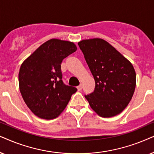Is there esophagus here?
<instances>
[{
  "label": "esophagus",
  "mask_w": 154,
  "mask_h": 154,
  "mask_svg": "<svg viewBox=\"0 0 154 154\" xmlns=\"http://www.w3.org/2000/svg\"><path fill=\"white\" fill-rule=\"evenodd\" d=\"M77 88V90H78V91H81V90L82 89V86L80 85H79Z\"/></svg>",
  "instance_id": "34e87169"
}]
</instances>
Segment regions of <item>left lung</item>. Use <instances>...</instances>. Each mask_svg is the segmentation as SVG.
Masks as SVG:
<instances>
[{"instance_id": "obj_1", "label": "left lung", "mask_w": 154, "mask_h": 154, "mask_svg": "<svg viewBox=\"0 0 154 154\" xmlns=\"http://www.w3.org/2000/svg\"><path fill=\"white\" fill-rule=\"evenodd\" d=\"M95 80V89L85 98L98 116L110 118L120 114L132 99L136 72L130 61L102 38L78 43Z\"/></svg>"}]
</instances>
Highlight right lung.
<instances>
[{"label": "right lung", "mask_w": 154, "mask_h": 154, "mask_svg": "<svg viewBox=\"0 0 154 154\" xmlns=\"http://www.w3.org/2000/svg\"><path fill=\"white\" fill-rule=\"evenodd\" d=\"M76 51L74 43L52 38L41 45L21 65L20 93L27 107L38 118H57L77 91V88L63 83L60 65L63 59Z\"/></svg>", "instance_id": "obj_1"}]
</instances>
